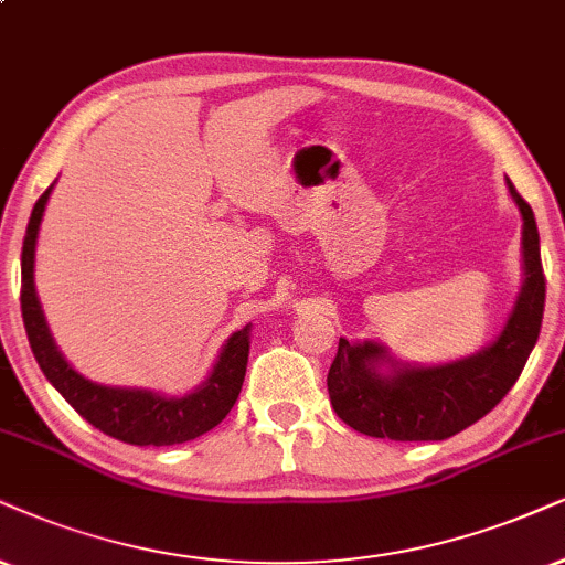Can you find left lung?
I'll list each match as a JSON object with an SVG mask.
<instances>
[{
	"label": "left lung",
	"instance_id": "left-lung-1",
	"mask_svg": "<svg viewBox=\"0 0 565 565\" xmlns=\"http://www.w3.org/2000/svg\"><path fill=\"white\" fill-rule=\"evenodd\" d=\"M521 213V289L503 331L480 352L443 365H409L377 341L339 339L328 396L335 414L356 433L388 440H446L482 419L509 394L537 344L545 310V276L537 221L511 180Z\"/></svg>",
	"mask_w": 565,
	"mask_h": 565
}]
</instances>
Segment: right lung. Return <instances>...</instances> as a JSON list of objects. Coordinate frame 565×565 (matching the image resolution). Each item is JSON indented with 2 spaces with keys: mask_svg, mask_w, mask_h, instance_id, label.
I'll use <instances>...</instances> for the list:
<instances>
[{
  "mask_svg": "<svg viewBox=\"0 0 565 565\" xmlns=\"http://www.w3.org/2000/svg\"><path fill=\"white\" fill-rule=\"evenodd\" d=\"M52 190L54 184L35 200L23 239V255H20L23 323L35 362L44 370L46 381L93 427L122 443H132V446H174V443L195 440L203 433L213 430L230 414L242 391L249 354V326L239 328L226 339L209 377L184 396L88 381L64 360L60 347L54 344V335L49 331L39 295H35V242H39L41 218H44Z\"/></svg>",
  "mask_w": 565,
  "mask_h": 565,
  "instance_id": "obj_1",
  "label": "right lung"
}]
</instances>
